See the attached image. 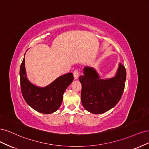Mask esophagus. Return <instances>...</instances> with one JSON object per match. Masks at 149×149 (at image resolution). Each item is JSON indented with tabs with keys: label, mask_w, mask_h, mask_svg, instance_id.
<instances>
[{
	"label": "esophagus",
	"mask_w": 149,
	"mask_h": 149,
	"mask_svg": "<svg viewBox=\"0 0 149 149\" xmlns=\"http://www.w3.org/2000/svg\"><path fill=\"white\" fill-rule=\"evenodd\" d=\"M73 74L75 79H77L79 77V71L77 70H75L73 72Z\"/></svg>",
	"instance_id": "1"
}]
</instances>
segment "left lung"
<instances>
[{"instance_id":"8db88e82","label":"left lung","mask_w":149,"mask_h":149,"mask_svg":"<svg viewBox=\"0 0 149 149\" xmlns=\"http://www.w3.org/2000/svg\"><path fill=\"white\" fill-rule=\"evenodd\" d=\"M84 75L79 77L81 84V101L84 108L93 114H102L116 105L125 87L126 71L120 63L116 75L109 79H100L96 70L85 67Z\"/></svg>"}]
</instances>
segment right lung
Returning a JSON list of instances; mask_svg holds the SVG:
<instances>
[{"instance_id": "add662e5", "label": "right lung", "mask_w": 149, "mask_h": 149, "mask_svg": "<svg viewBox=\"0 0 149 149\" xmlns=\"http://www.w3.org/2000/svg\"><path fill=\"white\" fill-rule=\"evenodd\" d=\"M20 77L23 98L33 109L43 114L52 113L59 108L65 90L74 80L72 73H68L56 79L47 87H36L26 78L25 56L20 65Z\"/></svg>"}]
</instances>
